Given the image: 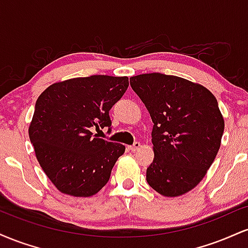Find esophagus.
<instances>
[{
	"label": "esophagus",
	"mask_w": 248,
	"mask_h": 248,
	"mask_svg": "<svg viewBox=\"0 0 248 248\" xmlns=\"http://www.w3.org/2000/svg\"><path fill=\"white\" fill-rule=\"evenodd\" d=\"M141 148V143L140 142H135V143L133 144V146H129L128 147V149L130 150V152H136V150H139Z\"/></svg>",
	"instance_id": "34e87169"
}]
</instances>
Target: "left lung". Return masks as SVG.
Wrapping results in <instances>:
<instances>
[{
    "label": "left lung",
    "mask_w": 248,
    "mask_h": 248,
    "mask_svg": "<svg viewBox=\"0 0 248 248\" xmlns=\"http://www.w3.org/2000/svg\"><path fill=\"white\" fill-rule=\"evenodd\" d=\"M130 86L154 124L155 157L147 169L148 184L167 197L189 192L220 147L224 119L217 99L202 85L163 73L132 77Z\"/></svg>",
    "instance_id": "obj_1"
}]
</instances>
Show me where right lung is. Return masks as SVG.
I'll return each instance as SVG.
<instances>
[{"mask_svg": "<svg viewBox=\"0 0 248 248\" xmlns=\"http://www.w3.org/2000/svg\"><path fill=\"white\" fill-rule=\"evenodd\" d=\"M127 77L91 76L51 85L38 96L29 138L42 169L59 191L90 197L107 184L124 144L93 136L108 127L109 109L127 91Z\"/></svg>", "mask_w": 248, "mask_h": 248, "instance_id": "1", "label": "right lung"}]
</instances>
